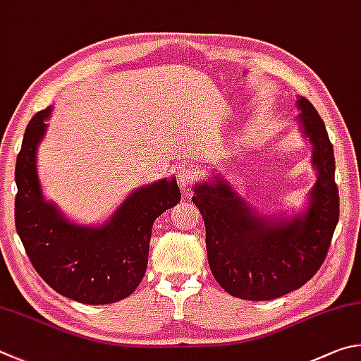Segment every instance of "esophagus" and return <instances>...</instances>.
Here are the masks:
<instances>
[{
    "label": "esophagus",
    "mask_w": 361,
    "mask_h": 361,
    "mask_svg": "<svg viewBox=\"0 0 361 361\" xmlns=\"http://www.w3.org/2000/svg\"><path fill=\"white\" fill-rule=\"evenodd\" d=\"M198 176H200V171L195 166H190V164H180L176 173V179L179 182L180 192L184 195L190 193L193 182L198 179Z\"/></svg>",
    "instance_id": "esophagus-1"
}]
</instances>
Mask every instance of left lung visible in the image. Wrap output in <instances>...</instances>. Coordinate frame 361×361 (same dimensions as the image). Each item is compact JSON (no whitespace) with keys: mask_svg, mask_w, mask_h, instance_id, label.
Instances as JSON below:
<instances>
[{"mask_svg":"<svg viewBox=\"0 0 361 361\" xmlns=\"http://www.w3.org/2000/svg\"><path fill=\"white\" fill-rule=\"evenodd\" d=\"M296 103L319 171L306 212L292 220L258 217L220 177L195 187L192 201L204 220L212 276L236 298L274 300L305 286L325 262L338 225L333 144L311 101L300 97Z\"/></svg>","mask_w":361,"mask_h":361,"instance_id":"1","label":"left lung"}]
</instances>
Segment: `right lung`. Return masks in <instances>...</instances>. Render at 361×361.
<instances>
[{
  "mask_svg": "<svg viewBox=\"0 0 361 361\" xmlns=\"http://www.w3.org/2000/svg\"><path fill=\"white\" fill-rule=\"evenodd\" d=\"M50 107L25 130L16 163V228L33 268L55 292L84 305H109L130 296L149 260L152 225L180 201L176 179L133 192L109 222L90 228L69 224L44 201L36 173V149Z\"/></svg>",
  "mask_w": 361,
  "mask_h": 361,
  "instance_id": "add662e5",
  "label": "right lung"
}]
</instances>
